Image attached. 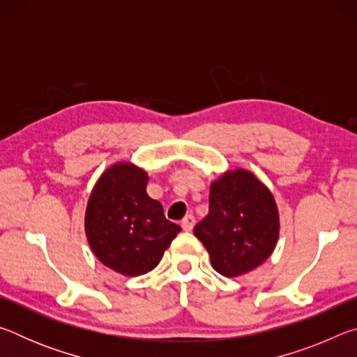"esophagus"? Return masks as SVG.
<instances>
[{
    "label": "esophagus",
    "mask_w": 357,
    "mask_h": 357,
    "mask_svg": "<svg viewBox=\"0 0 357 357\" xmlns=\"http://www.w3.org/2000/svg\"><path fill=\"white\" fill-rule=\"evenodd\" d=\"M193 227H195V217L193 215H185L183 219V228L185 229V231H192Z\"/></svg>",
    "instance_id": "34e87169"
}]
</instances>
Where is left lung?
Listing matches in <instances>:
<instances>
[{"label":"left lung","mask_w":357,"mask_h":357,"mask_svg":"<svg viewBox=\"0 0 357 357\" xmlns=\"http://www.w3.org/2000/svg\"><path fill=\"white\" fill-rule=\"evenodd\" d=\"M280 220L274 195L249 170H229L211 184L209 213L193 228L211 264L225 277L250 273L274 252Z\"/></svg>","instance_id":"left-lung-1"}]
</instances>
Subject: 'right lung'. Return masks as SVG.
<instances>
[{"label": "right lung", "instance_id": "add662e5", "mask_svg": "<svg viewBox=\"0 0 357 357\" xmlns=\"http://www.w3.org/2000/svg\"><path fill=\"white\" fill-rule=\"evenodd\" d=\"M148 181L140 167L113 164L96 183L84 214V231L96 258L128 277L153 271L181 231L148 195Z\"/></svg>", "mask_w": 357, "mask_h": 357}]
</instances>
